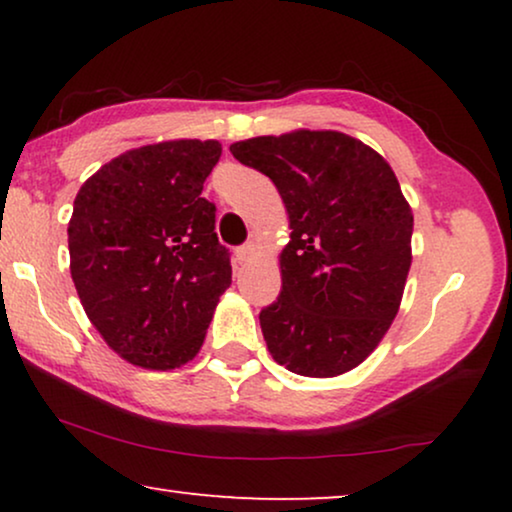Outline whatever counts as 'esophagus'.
<instances>
[{
    "label": "esophagus",
    "mask_w": 512,
    "mask_h": 512,
    "mask_svg": "<svg viewBox=\"0 0 512 512\" xmlns=\"http://www.w3.org/2000/svg\"><path fill=\"white\" fill-rule=\"evenodd\" d=\"M254 254H256V244H254V242L242 244V247H237V251H235L237 261H240V263L251 261V258H254Z\"/></svg>",
    "instance_id": "34e87169"
}]
</instances>
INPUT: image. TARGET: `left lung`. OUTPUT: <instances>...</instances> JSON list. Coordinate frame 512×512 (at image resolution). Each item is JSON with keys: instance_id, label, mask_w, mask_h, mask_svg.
Instances as JSON below:
<instances>
[{"instance_id": "1", "label": "left lung", "mask_w": 512, "mask_h": 512, "mask_svg": "<svg viewBox=\"0 0 512 512\" xmlns=\"http://www.w3.org/2000/svg\"><path fill=\"white\" fill-rule=\"evenodd\" d=\"M272 179L289 214L282 291L263 307L279 366L335 377L368 359L401 305L412 263V209L380 153L335 130H296L230 144Z\"/></svg>"}]
</instances>
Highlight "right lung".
<instances>
[{"label":"right lung","mask_w":512,"mask_h":512,"mask_svg":"<svg viewBox=\"0 0 512 512\" xmlns=\"http://www.w3.org/2000/svg\"><path fill=\"white\" fill-rule=\"evenodd\" d=\"M219 158L216 139L139 146L76 193L67 228L76 293L104 342L132 366L191 361L230 286L216 207L202 198Z\"/></svg>","instance_id":"obj_1"}]
</instances>
